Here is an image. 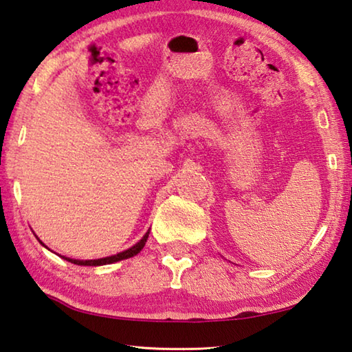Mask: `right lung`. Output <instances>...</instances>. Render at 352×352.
Here are the masks:
<instances>
[{
  "label": "right lung",
  "mask_w": 352,
  "mask_h": 352,
  "mask_svg": "<svg viewBox=\"0 0 352 352\" xmlns=\"http://www.w3.org/2000/svg\"><path fill=\"white\" fill-rule=\"evenodd\" d=\"M148 237H149V232H146L144 237L140 240L135 246H132L129 249H126V251H123V252H120L117 255H111V257H106V258H98V260H74V258H67V257H63V258H66L67 261H70V263L80 265V266L111 265V263H115V261H120V260H124V258H131V257H133V255H137L144 248L146 241H148ZM41 245H43V243H41Z\"/></svg>",
  "instance_id": "right-lung-1"
}]
</instances>
